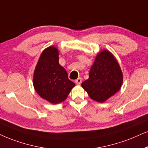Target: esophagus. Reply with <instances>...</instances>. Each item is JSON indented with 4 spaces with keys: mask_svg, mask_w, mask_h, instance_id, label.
Returning a JSON list of instances; mask_svg holds the SVG:
<instances>
[{
    "mask_svg": "<svg viewBox=\"0 0 148 148\" xmlns=\"http://www.w3.org/2000/svg\"><path fill=\"white\" fill-rule=\"evenodd\" d=\"M76 83L77 84V85H80L82 83V78H78L76 80Z\"/></svg>",
    "mask_w": 148,
    "mask_h": 148,
    "instance_id": "obj_1",
    "label": "esophagus"
}]
</instances>
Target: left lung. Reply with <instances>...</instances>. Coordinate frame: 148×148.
<instances>
[{
    "mask_svg": "<svg viewBox=\"0 0 148 148\" xmlns=\"http://www.w3.org/2000/svg\"><path fill=\"white\" fill-rule=\"evenodd\" d=\"M123 83V74L115 57L108 50L99 52L89 71L87 80L81 86L92 100L105 101L118 91Z\"/></svg>",
    "mask_w": 148,
    "mask_h": 148,
    "instance_id": "obj_1",
    "label": "left lung"
}]
</instances>
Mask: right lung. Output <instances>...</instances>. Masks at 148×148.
<instances>
[{
	"label": "right lung",
	"mask_w": 148,
	"mask_h": 148,
	"mask_svg": "<svg viewBox=\"0 0 148 148\" xmlns=\"http://www.w3.org/2000/svg\"><path fill=\"white\" fill-rule=\"evenodd\" d=\"M33 86L39 96L51 104L64 101L75 86L59 63V50L55 46L42 52L34 71Z\"/></svg>",
	"instance_id": "obj_1"
}]
</instances>
